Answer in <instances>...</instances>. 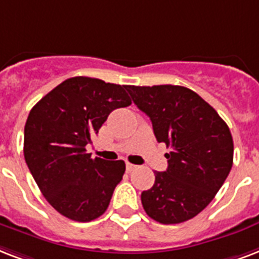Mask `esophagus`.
Masks as SVG:
<instances>
[{
	"mask_svg": "<svg viewBox=\"0 0 259 259\" xmlns=\"http://www.w3.org/2000/svg\"><path fill=\"white\" fill-rule=\"evenodd\" d=\"M125 167H127V171H132V170L135 169L136 166H135V165H132V163H130V162H128L127 165H125Z\"/></svg>",
	"mask_w": 259,
	"mask_h": 259,
	"instance_id": "esophagus-1",
	"label": "esophagus"
}]
</instances>
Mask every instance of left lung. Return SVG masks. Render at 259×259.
<instances>
[{
    "label": "left lung",
    "mask_w": 259,
    "mask_h": 259,
    "mask_svg": "<svg viewBox=\"0 0 259 259\" xmlns=\"http://www.w3.org/2000/svg\"><path fill=\"white\" fill-rule=\"evenodd\" d=\"M125 89L150 117L158 142L170 147L166 171H155L151 189L142 192L144 211L162 224L192 219L213 200L231 170L230 128L208 102L184 86Z\"/></svg>",
    "instance_id": "8db88e82"
}]
</instances>
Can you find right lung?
I'll list each match as a JSON object with an SVG mask.
<instances>
[{"instance_id":"add662e5","label":"right lung","mask_w":259,"mask_h":259,"mask_svg":"<svg viewBox=\"0 0 259 259\" xmlns=\"http://www.w3.org/2000/svg\"><path fill=\"white\" fill-rule=\"evenodd\" d=\"M127 85L73 77L46 94L28 115L24 158L40 192L61 215L90 222L107 211L124 161L92 158L86 146L112 111L131 105Z\"/></svg>"}]
</instances>
